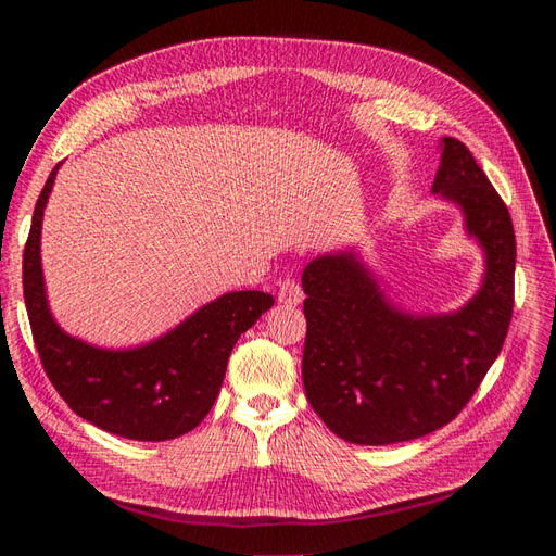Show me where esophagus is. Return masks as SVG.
<instances>
[{"instance_id": "34e87169", "label": "esophagus", "mask_w": 556, "mask_h": 556, "mask_svg": "<svg viewBox=\"0 0 556 556\" xmlns=\"http://www.w3.org/2000/svg\"><path fill=\"white\" fill-rule=\"evenodd\" d=\"M278 301L282 306H299L301 301H304V290H301V285L294 278H285L280 280V290H278Z\"/></svg>"}]
</instances>
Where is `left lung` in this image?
Wrapping results in <instances>:
<instances>
[{"mask_svg": "<svg viewBox=\"0 0 556 556\" xmlns=\"http://www.w3.org/2000/svg\"><path fill=\"white\" fill-rule=\"evenodd\" d=\"M431 192L462 208L468 237L484 250L480 290L457 313L396 308L355 250L319 255L301 276L306 396L348 443H403L452 422L508 336L517 255L508 206L452 137L441 141Z\"/></svg>", "mask_w": 556, "mask_h": 556, "instance_id": "1", "label": "left lung"}]
</instances>
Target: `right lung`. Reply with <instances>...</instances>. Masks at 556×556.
Wrapping results in <instances>:
<instances>
[{
	"mask_svg": "<svg viewBox=\"0 0 556 556\" xmlns=\"http://www.w3.org/2000/svg\"><path fill=\"white\" fill-rule=\"evenodd\" d=\"M60 164L37 199L23 255L29 327L43 371L78 417L131 441H172L192 431L220 394L233 345L274 306L257 290L227 292L169 333L139 348L106 350L60 329L41 271L43 208Z\"/></svg>",
	"mask_w": 556,
	"mask_h": 556,
	"instance_id": "right-lung-1",
	"label": "right lung"
}]
</instances>
